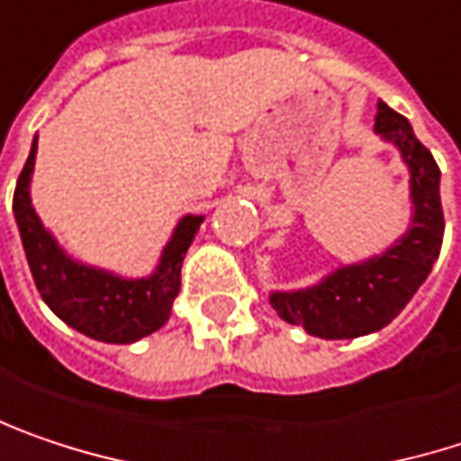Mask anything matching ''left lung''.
Masks as SVG:
<instances>
[{
	"label": "left lung",
	"instance_id": "1",
	"mask_svg": "<svg viewBox=\"0 0 461 461\" xmlns=\"http://www.w3.org/2000/svg\"><path fill=\"white\" fill-rule=\"evenodd\" d=\"M375 134L396 147L409 168L411 216L406 231L383 253L343 264L316 285L269 293L279 319L324 340H351L391 324L438 261L443 208L440 171L430 149L414 137L411 123L385 103H377Z\"/></svg>",
	"mask_w": 461,
	"mask_h": 461
}]
</instances>
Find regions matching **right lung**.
<instances>
[{
  "mask_svg": "<svg viewBox=\"0 0 461 461\" xmlns=\"http://www.w3.org/2000/svg\"><path fill=\"white\" fill-rule=\"evenodd\" d=\"M33 137L23 166L13 213L21 231L28 269L44 303L76 332L103 343H134L160 330L182 287V264L205 216L187 213L176 221L158 267L147 276H121L73 258L47 230L31 203V176L36 166Z\"/></svg>",
  "mask_w": 461,
  "mask_h": 461,
  "instance_id": "obj_1",
  "label": "right lung"
}]
</instances>
